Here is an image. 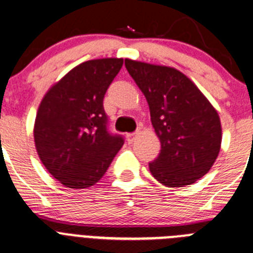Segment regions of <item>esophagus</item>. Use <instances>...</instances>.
Segmentation results:
<instances>
[{"label": "esophagus", "mask_w": 253, "mask_h": 253, "mask_svg": "<svg viewBox=\"0 0 253 253\" xmlns=\"http://www.w3.org/2000/svg\"><path fill=\"white\" fill-rule=\"evenodd\" d=\"M136 134H138V133H131V134H128V135H126V140H128L129 144L133 143L134 139L136 138Z\"/></svg>", "instance_id": "esophagus-1"}]
</instances>
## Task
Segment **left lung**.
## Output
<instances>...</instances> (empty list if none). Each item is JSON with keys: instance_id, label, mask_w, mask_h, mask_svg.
Wrapping results in <instances>:
<instances>
[{"instance_id": "left-lung-1", "label": "left lung", "mask_w": 253, "mask_h": 253, "mask_svg": "<svg viewBox=\"0 0 253 253\" xmlns=\"http://www.w3.org/2000/svg\"><path fill=\"white\" fill-rule=\"evenodd\" d=\"M145 95L161 150L149 163L151 175L168 187L194 184L208 174L222 140L220 117L208 98L177 69L125 59Z\"/></svg>"}]
</instances>
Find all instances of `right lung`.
I'll list each match as a JSON object with an SVG mask.
<instances>
[{"label":"right lung","mask_w":253,"mask_h":253,"mask_svg":"<svg viewBox=\"0 0 253 253\" xmlns=\"http://www.w3.org/2000/svg\"><path fill=\"white\" fill-rule=\"evenodd\" d=\"M123 58L92 59L53 84L36 115L35 144L42 164L71 189L97 184L124 144L107 129L105 92Z\"/></svg>","instance_id":"1"}]
</instances>
